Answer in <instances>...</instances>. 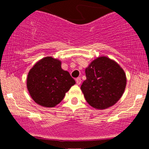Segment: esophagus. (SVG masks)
Returning <instances> with one entry per match:
<instances>
[{
  "mask_svg": "<svg viewBox=\"0 0 149 149\" xmlns=\"http://www.w3.org/2000/svg\"><path fill=\"white\" fill-rule=\"evenodd\" d=\"M76 84H77L78 85H79V84H81V79L80 77H79L76 79Z\"/></svg>",
  "mask_w": 149,
  "mask_h": 149,
  "instance_id": "obj_1",
  "label": "esophagus"
}]
</instances>
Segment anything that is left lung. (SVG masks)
<instances>
[{
    "label": "left lung",
    "mask_w": 149,
    "mask_h": 149,
    "mask_svg": "<svg viewBox=\"0 0 149 149\" xmlns=\"http://www.w3.org/2000/svg\"><path fill=\"white\" fill-rule=\"evenodd\" d=\"M85 73L86 79L81 89L91 107L107 109L121 98L126 86V76L116 62L107 57H100L90 63Z\"/></svg>",
    "instance_id": "obj_1"
}]
</instances>
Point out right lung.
<instances>
[{
	"mask_svg": "<svg viewBox=\"0 0 149 149\" xmlns=\"http://www.w3.org/2000/svg\"><path fill=\"white\" fill-rule=\"evenodd\" d=\"M76 84L70 73L61 68V62L46 57L29 70L27 88L36 103L46 107H53L63 100L65 93Z\"/></svg>",
	"mask_w": 149,
	"mask_h": 149,
	"instance_id": "1",
	"label": "right lung"
}]
</instances>
